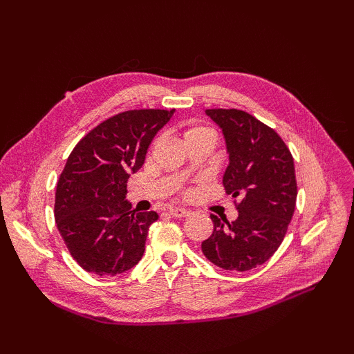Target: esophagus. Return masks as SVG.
<instances>
[{
	"instance_id": "34e87169",
	"label": "esophagus",
	"mask_w": 354,
	"mask_h": 354,
	"mask_svg": "<svg viewBox=\"0 0 354 354\" xmlns=\"http://www.w3.org/2000/svg\"><path fill=\"white\" fill-rule=\"evenodd\" d=\"M169 214L173 217H187L190 216V209H185V208H170L169 209Z\"/></svg>"
}]
</instances>
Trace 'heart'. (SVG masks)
I'll use <instances>...</instances> for the list:
<instances>
[{"instance_id": "heart-1", "label": "heart", "mask_w": 354, "mask_h": 354, "mask_svg": "<svg viewBox=\"0 0 354 354\" xmlns=\"http://www.w3.org/2000/svg\"><path fill=\"white\" fill-rule=\"evenodd\" d=\"M185 140H193V138H199V137H214L213 129H209L207 126H202L199 123H189L184 131Z\"/></svg>"}]
</instances>
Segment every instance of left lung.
<instances>
[{
    "label": "left lung",
    "instance_id": "1",
    "mask_svg": "<svg viewBox=\"0 0 354 354\" xmlns=\"http://www.w3.org/2000/svg\"><path fill=\"white\" fill-rule=\"evenodd\" d=\"M219 126L228 153L225 190L240 196L239 217L212 214L213 234L202 252L216 266L250 270L272 257L295 212L297 181L293 158L274 129L239 109H205Z\"/></svg>",
    "mask_w": 354,
    "mask_h": 354
}]
</instances>
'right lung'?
Listing matches in <instances>:
<instances>
[{"label":"right lung","mask_w":354,"mask_h":354,"mask_svg":"<svg viewBox=\"0 0 354 354\" xmlns=\"http://www.w3.org/2000/svg\"><path fill=\"white\" fill-rule=\"evenodd\" d=\"M175 109H133L104 120L73 149L59 178L57 230L86 272L118 275L141 260L155 212L126 201V183L145 164L153 137Z\"/></svg>","instance_id":"1"}]
</instances>
